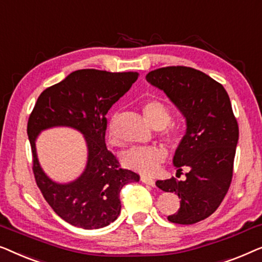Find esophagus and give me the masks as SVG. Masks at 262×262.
<instances>
[{"instance_id":"1","label":"esophagus","mask_w":262,"mask_h":262,"mask_svg":"<svg viewBox=\"0 0 262 262\" xmlns=\"http://www.w3.org/2000/svg\"><path fill=\"white\" fill-rule=\"evenodd\" d=\"M141 182L143 184H147V185H150V186L156 185V182H154L152 178H148V177H145V176L141 177Z\"/></svg>"}]
</instances>
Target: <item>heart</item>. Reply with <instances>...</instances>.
I'll use <instances>...</instances> for the list:
<instances>
[{"mask_svg":"<svg viewBox=\"0 0 262 262\" xmlns=\"http://www.w3.org/2000/svg\"><path fill=\"white\" fill-rule=\"evenodd\" d=\"M142 113L147 123L154 129H161V139L169 147H177L183 139V129L179 126H167L171 113L167 105L159 99H148L142 104ZM113 134L112 126L109 128ZM167 153L159 146H135L122 153V163L126 167L141 174L152 176L166 160Z\"/></svg>","mask_w":262,"mask_h":262,"instance_id":"1","label":"heart"}]
</instances>
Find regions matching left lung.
<instances>
[{"label": "left lung", "instance_id": "left-lung-1", "mask_svg": "<svg viewBox=\"0 0 262 262\" xmlns=\"http://www.w3.org/2000/svg\"><path fill=\"white\" fill-rule=\"evenodd\" d=\"M164 91L185 119L186 132L177 147V172L189 168L185 180H158L157 186L180 198L169 222L193 224L216 211L228 192L238 142V126L222 84L186 66H168L146 76Z\"/></svg>", "mask_w": 262, "mask_h": 262}]
</instances>
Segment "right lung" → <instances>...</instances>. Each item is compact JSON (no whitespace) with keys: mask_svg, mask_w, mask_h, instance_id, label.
Segmentation results:
<instances>
[{"mask_svg":"<svg viewBox=\"0 0 262 262\" xmlns=\"http://www.w3.org/2000/svg\"><path fill=\"white\" fill-rule=\"evenodd\" d=\"M138 77V72L78 70L43 90L29 116L27 134L36 185L54 212L72 226L83 229L109 226L121 212V189L140 180L135 172L121 168L105 146L106 113ZM56 126L79 131L87 143L86 168L78 179L69 183L51 180L36 154L39 133Z\"/></svg>","mask_w":262,"mask_h":262,"instance_id":"obj_1","label":"right lung"}]
</instances>
